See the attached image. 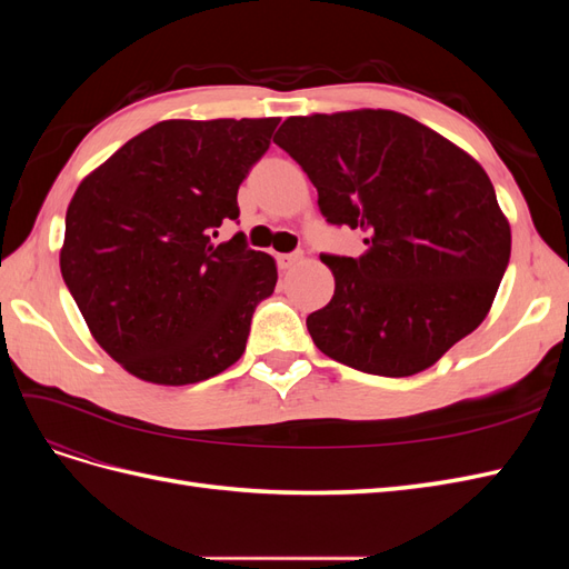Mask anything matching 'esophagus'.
<instances>
[{"label": "esophagus", "instance_id": "1", "mask_svg": "<svg viewBox=\"0 0 569 569\" xmlns=\"http://www.w3.org/2000/svg\"><path fill=\"white\" fill-rule=\"evenodd\" d=\"M303 258V253H280L278 256V263H280V268L282 270H287V268H291V266H297L299 261Z\"/></svg>", "mask_w": 569, "mask_h": 569}]
</instances>
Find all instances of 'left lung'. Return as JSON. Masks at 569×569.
<instances>
[{"label":"left lung","instance_id":"obj_1","mask_svg":"<svg viewBox=\"0 0 569 569\" xmlns=\"http://www.w3.org/2000/svg\"><path fill=\"white\" fill-rule=\"evenodd\" d=\"M272 142L318 189L322 216L366 237L358 258L322 256L335 295L306 318L337 363L410 377L491 311L510 222L468 151L387 109L289 116Z\"/></svg>","mask_w":569,"mask_h":569}]
</instances>
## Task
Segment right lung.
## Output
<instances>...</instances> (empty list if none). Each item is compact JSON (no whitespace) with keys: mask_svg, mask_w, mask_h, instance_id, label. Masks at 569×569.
<instances>
[{"mask_svg":"<svg viewBox=\"0 0 569 569\" xmlns=\"http://www.w3.org/2000/svg\"><path fill=\"white\" fill-rule=\"evenodd\" d=\"M280 118H170L84 176L66 211L59 266L90 335L137 380L182 387L247 349L278 263L242 234L237 189Z\"/></svg>","mask_w":569,"mask_h":569,"instance_id":"right-lung-1","label":"right lung"}]
</instances>
